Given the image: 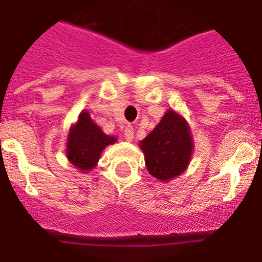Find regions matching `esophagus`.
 <instances>
[{"instance_id":"1","label":"esophagus","mask_w":262,"mask_h":262,"mask_svg":"<svg viewBox=\"0 0 262 262\" xmlns=\"http://www.w3.org/2000/svg\"><path fill=\"white\" fill-rule=\"evenodd\" d=\"M124 136H125V140H126V141L133 140L134 132H133V126H132V125H126V126H125Z\"/></svg>"}]
</instances>
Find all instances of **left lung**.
<instances>
[{
  "instance_id": "obj_1",
  "label": "left lung",
  "mask_w": 262,
  "mask_h": 262,
  "mask_svg": "<svg viewBox=\"0 0 262 262\" xmlns=\"http://www.w3.org/2000/svg\"><path fill=\"white\" fill-rule=\"evenodd\" d=\"M192 147L190 129L174 111H167L154 130L141 141L147 171L163 182L185 171Z\"/></svg>"
}]
</instances>
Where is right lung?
Returning <instances> with one entry per match:
<instances>
[{
  "instance_id": "1",
  "label": "right lung",
  "mask_w": 262,
  "mask_h": 262,
  "mask_svg": "<svg viewBox=\"0 0 262 262\" xmlns=\"http://www.w3.org/2000/svg\"><path fill=\"white\" fill-rule=\"evenodd\" d=\"M115 137L106 136L83 111L76 125L70 130L67 142V158L81 171L95 167L104 147L113 144Z\"/></svg>"
}]
</instances>
